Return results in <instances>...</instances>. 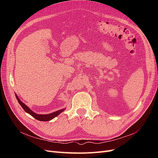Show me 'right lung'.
Segmentation results:
<instances>
[{"label":"right lung","instance_id":"1","mask_svg":"<svg viewBox=\"0 0 158 158\" xmlns=\"http://www.w3.org/2000/svg\"><path fill=\"white\" fill-rule=\"evenodd\" d=\"M16 99L18 100V103H20V106H22V107L23 109V110L26 112H27V113H29L30 114H31V115L32 117H34L35 118L37 119V120L39 121H50L51 120V119H52L53 118H55V117L58 116L59 114L63 112L64 111V109H61V110H59V111H55L54 113H52L51 114H37L34 112H33L31 109H30L29 108H28V107L27 106H26V105L22 103V102H21L20 99H19V98H18L17 95H16Z\"/></svg>","mask_w":158,"mask_h":158}]
</instances>
